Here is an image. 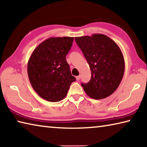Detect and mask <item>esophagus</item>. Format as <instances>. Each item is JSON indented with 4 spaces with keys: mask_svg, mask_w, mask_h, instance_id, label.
I'll use <instances>...</instances> for the list:
<instances>
[{
    "mask_svg": "<svg viewBox=\"0 0 147 147\" xmlns=\"http://www.w3.org/2000/svg\"><path fill=\"white\" fill-rule=\"evenodd\" d=\"M76 78L77 80H80V78H81V76H80V75L77 76L76 77Z\"/></svg>",
    "mask_w": 147,
    "mask_h": 147,
    "instance_id": "34e87169",
    "label": "esophagus"
}]
</instances>
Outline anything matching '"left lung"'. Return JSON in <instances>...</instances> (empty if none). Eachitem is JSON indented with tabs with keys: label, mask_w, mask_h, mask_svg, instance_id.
Here are the masks:
<instances>
[{
	"label": "left lung",
	"mask_w": 147,
	"mask_h": 147,
	"mask_svg": "<svg viewBox=\"0 0 147 147\" xmlns=\"http://www.w3.org/2000/svg\"><path fill=\"white\" fill-rule=\"evenodd\" d=\"M75 41L90 67L91 77L82 83L84 91L93 99H102L114 93L124 73V59L120 48L106 35L76 37Z\"/></svg>",
	"instance_id": "8db88e82"
}]
</instances>
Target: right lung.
Wrapping results in <instances>:
<instances>
[{"instance_id": "right-lung-1", "label": "right lung", "mask_w": 147, "mask_h": 147, "mask_svg": "<svg viewBox=\"0 0 147 147\" xmlns=\"http://www.w3.org/2000/svg\"><path fill=\"white\" fill-rule=\"evenodd\" d=\"M74 38H50L35 49L27 66L29 80L39 96L50 102L63 99L72 82V76L66 56Z\"/></svg>"}]
</instances>
